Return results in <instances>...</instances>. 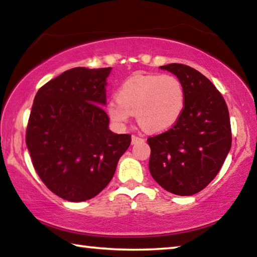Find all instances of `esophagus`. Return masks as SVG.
<instances>
[{
  "label": "esophagus",
  "mask_w": 257,
  "mask_h": 257,
  "mask_svg": "<svg viewBox=\"0 0 257 257\" xmlns=\"http://www.w3.org/2000/svg\"><path fill=\"white\" fill-rule=\"evenodd\" d=\"M143 141H144V138H143V137L135 136V135H133V136H132V144H137V143L143 142Z\"/></svg>",
  "instance_id": "esophagus-1"
}]
</instances>
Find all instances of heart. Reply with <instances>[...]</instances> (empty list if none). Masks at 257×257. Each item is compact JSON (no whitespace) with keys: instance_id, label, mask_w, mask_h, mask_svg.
<instances>
[{"instance_id":"1","label":"heart","mask_w":257,"mask_h":257,"mask_svg":"<svg viewBox=\"0 0 257 257\" xmlns=\"http://www.w3.org/2000/svg\"><path fill=\"white\" fill-rule=\"evenodd\" d=\"M185 107V89L181 81L171 75H142L128 78L119 87L116 99L106 105L108 118L124 125L137 115L143 128L152 133L171 128Z\"/></svg>"}]
</instances>
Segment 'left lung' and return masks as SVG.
Masks as SVG:
<instances>
[{
  "instance_id": "left-lung-1",
  "label": "left lung",
  "mask_w": 257,
  "mask_h": 257,
  "mask_svg": "<svg viewBox=\"0 0 257 257\" xmlns=\"http://www.w3.org/2000/svg\"><path fill=\"white\" fill-rule=\"evenodd\" d=\"M185 89V107L171 129L150 137V172L165 190L179 196L201 191L214 179L231 149L229 111L207 78L181 63L160 67Z\"/></svg>"
}]
</instances>
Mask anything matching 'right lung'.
I'll return each mask as SVG.
<instances>
[{
    "instance_id": "obj_1",
    "label": "right lung",
    "mask_w": 257,
    "mask_h": 257,
    "mask_svg": "<svg viewBox=\"0 0 257 257\" xmlns=\"http://www.w3.org/2000/svg\"><path fill=\"white\" fill-rule=\"evenodd\" d=\"M112 68L78 67L41 87L26 144L47 188L69 202L96 196L114 175L132 137L108 129L106 78Z\"/></svg>"
}]
</instances>
